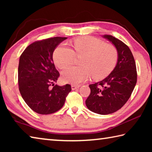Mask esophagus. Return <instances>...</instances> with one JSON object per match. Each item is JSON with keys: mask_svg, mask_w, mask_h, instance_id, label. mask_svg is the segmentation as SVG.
Returning <instances> with one entry per match:
<instances>
[{"mask_svg": "<svg viewBox=\"0 0 152 152\" xmlns=\"http://www.w3.org/2000/svg\"><path fill=\"white\" fill-rule=\"evenodd\" d=\"M72 90H75V89H77L80 86V85H76V84H72Z\"/></svg>", "mask_w": 152, "mask_h": 152, "instance_id": "1", "label": "esophagus"}]
</instances>
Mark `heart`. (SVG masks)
<instances>
[{"mask_svg":"<svg viewBox=\"0 0 152 152\" xmlns=\"http://www.w3.org/2000/svg\"><path fill=\"white\" fill-rule=\"evenodd\" d=\"M72 45L74 50L61 43L53 54L56 66L61 69L72 63L76 55L84 56L82 66H69L61 71V78L66 82L80 84L91 76L94 80L102 79L111 72L117 63V48L101 39L86 36L74 40Z\"/></svg>","mask_w":152,"mask_h":152,"instance_id":"b5f03b06","label":"heart"}]
</instances>
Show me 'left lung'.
<instances>
[{"label":"left lung","mask_w":152,"mask_h":152,"mask_svg":"<svg viewBox=\"0 0 152 152\" xmlns=\"http://www.w3.org/2000/svg\"><path fill=\"white\" fill-rule=\"evenodd\" d=\"M118 51L117 64L107 78L90 84L91 94L86 105L91 111L108 115L120 109L129 99L137 82L136 64L132 51L121 41L109 35H104Z\"/></svg>","instance_id":"1"}]
</instances>
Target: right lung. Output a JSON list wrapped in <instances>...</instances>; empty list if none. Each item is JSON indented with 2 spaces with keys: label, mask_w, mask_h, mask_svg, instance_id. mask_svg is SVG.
<instances>
[{
  "label": "right lung",
  "mask_w": 152,
  "mask_h": 152,
  "mask_svg": "<svg viewBox=\"0 0 152 152\" xmlns=\"http://www.w3.org/2000/svg\"><path fill=\"white\" fill-rule=\"evenodd\" d=\"M66 39L54 37L36 41L28 45L20 56L18 68L20 93L28 106L39 114H51L60 110L72 91L70 84L54 85L60 73L53 64V53Z\"/></svg>",
  "instance_id": "right-lung-1"
}]
</instances>
